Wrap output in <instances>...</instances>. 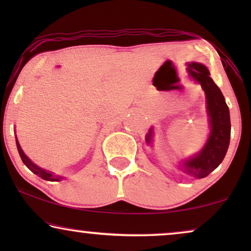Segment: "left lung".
Instances as JSON below:
<instances>
[{"label":"left lung","mask_w":251,"mask_h":251,"mask_svg":"<svg viewBox=\"0 0 251 251\" xmlns=\"http://www.w3.org/2000/svg\"><path fill=\"white\" fill-rule=\"evenodd\" d=\"M187 66L190 76L201 85L205 94L210 133L203 149L194 156L184 160L180 170L192 177L204 178L224 160L231 137V120L224 96L210 77L208 68L199 63H191ZM152 137L153 129H150L146 135L149 145L152 143Z\"/></svg>","instance_id":"obj_1"}]
</instances>
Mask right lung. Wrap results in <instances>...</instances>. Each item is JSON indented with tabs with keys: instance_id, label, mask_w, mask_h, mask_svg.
I'll return each mask as SVG.
<instances>
[{
	"instance_id": "right-lung-1",
	"label": "right lung",
	"mask_w": 251,
	"mask_h": 251,
	"mask_svg": "<svg viewBox=\"0 0 251 251\" xmlns=\"http://www.w3.org/2000/svg\"><path fill=\"white\" fill-rule=\"evenodd\" d=\"M16 144H17V149H18V152H19V155L20 157H22L23 162L25 166L28 168V169L32 171V173H34L35 175H37V176L42 178V179L44 180H50V181H59L61 179H64L63 176H59V175H54L51 173V171H48V170H44L42 169V168L37 167L35 163H33L32 161H30L28 157L26 156V154L24 153V151L22 150V147H20L19 145V142L17 140V137H16Z\"/></svg>"
}]
</instances>
